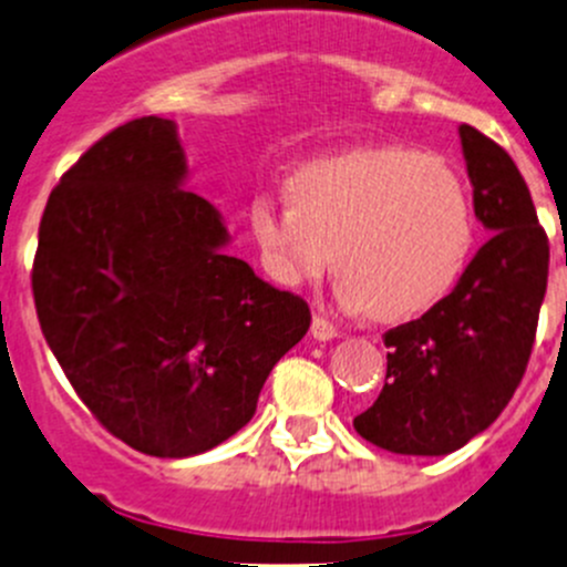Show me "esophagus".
Masks as SVG:
<instances>
[{
  "mask_svg": "<svg viewBox=\"0 0 567 567\" xmlns=\"http://www.w3.org/2000/svg\"><path fill=\"white\" fill-rule=\"evenodd\" d=\"M310 331H312V337H316V340H320V342L334 340V337L340 334V331H337V326L331 323V320L326 318V316H316V318H312Z\"/></svg>",
  "mask_w": 567,
  "mask_h": 567,
  "instance_id": "34e87169",
  "label": "esophagus"
}]
</instances>
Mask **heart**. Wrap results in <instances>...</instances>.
<instances>
[{
    "label": "heart",
    "mask_w": 567,
    "mask_h": 567,
    "mask_svg": "<svg viewBox=\"0 0 567 567\" xmlns=\"http://www.w3.org/2000/svg\"><path fill=\"white\" fill-rule=\"evenodd\" d=\"M290 205L257 199L249 230L277 282L323 277L331 257L348 310L409 320L447 299L474 249L466 186L411 147H357L307 162L285 183Z\"/></svg>",
    "instance_id": "1"
}]
</instances>
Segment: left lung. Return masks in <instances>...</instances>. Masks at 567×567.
<instances>
[{"instance_id": "left-lung-1", "label": "left lung", "mask_w": 567, "mask_h": 567, "mask_svg": "<svg viewBox=\"0 0 567 567\" xmlns=\"http://www.w3.org/2000/svg\"><path fill=\"white\" fill-rule=\"evenodd\" d=\"M474 216L491 233L447 299L384 334L386 381L353 420L398 455H447L483 433L527 370L548 282V238L513 158L461 125Z\"/></svg>"}]
</instances>
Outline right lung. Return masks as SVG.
<instances>
[{
	"label": "right lung",
	"instance_id": "1",
	"mask_svg": "<svg viewBox=\"0 0 567 567\" xmlns=\"http://www.w3.org/2000/svg\"><path fill=\"white\" fill-rule=\"evenodd\" d=\"M186 175L173 120L109 131L51 192L32 266L40 329L71 386L156 458L241 431L312 320L305 299L227 255L221 214Z\"/></svg>",
	"mask_w": 567,
	"mask_h": 567
}]
</instances>
